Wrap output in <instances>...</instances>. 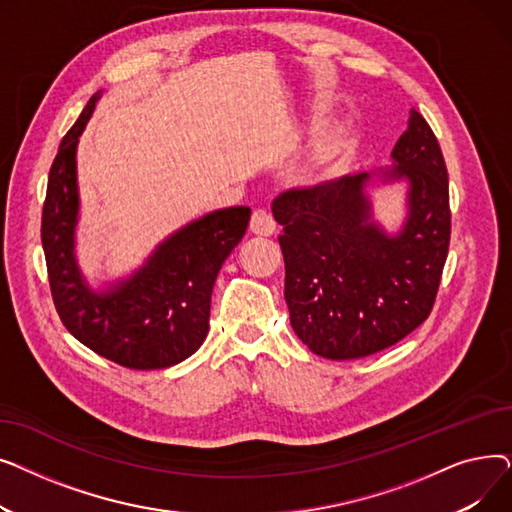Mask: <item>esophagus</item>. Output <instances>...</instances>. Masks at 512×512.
<instances>
[{"label": "esophagus", "instance_id": "esophagus-1", "mask_svg": "<svg viewBox=\"0 0 512 512\" xmlns=\"http://www.w3.org/2000/svg\"><path fill=\"white\" fill-rule=\"evenodd\" d=\"M251 232L257 236H272L276 230V222L270 213L265 209H255L251 215V224H249Z\"/></svg>", "mask_w": 512, "mask_h": 512}]
</instances>
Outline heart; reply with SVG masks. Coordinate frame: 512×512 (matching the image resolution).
I'll return each mask as SVG.
<instances>
[{
    "mask_svg": "<svg viewBox=\"0 0 512 512\" xmlns=\"http://www.w3.org/2000/svg\"><path fill=\"white\" fill-rule=\"evenodd\" d=\"M336 157H338V147H336L334 143H324V145H321V147L317 149L315 157H313V166H311L309 172L305 174L307 180L313 182V180H319V178L328 176V172H330V168H332Z\"/></svg>",
    "mask_w": 512,
    "mask_h": 512,
    "instance_id": "obj_1",
    "label": "heart"
}]
</instances>
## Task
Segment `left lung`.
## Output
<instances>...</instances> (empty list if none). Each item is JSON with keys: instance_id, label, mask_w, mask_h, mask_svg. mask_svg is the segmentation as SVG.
Instances as JSON below:
<instances>
[{"instance_id": "8db88e82", "label": "left lung", "mask_w": 512, "mask_h": 512, "mask_svg": "<svg viewBox=\"0 0 512 512\" xmlns=\"http://www.w3.org/2000/svg\"><path fill=\"white\" fill-rule=\"evenodd\" d=\"M382 182H407L398 234L373 220L371 174L342 176L274 199L282 226L284 299L303 344L332 361L396 344L432 313L450 245L448 172L436 134L415 110Z\"/></svg>"}]
</instances>
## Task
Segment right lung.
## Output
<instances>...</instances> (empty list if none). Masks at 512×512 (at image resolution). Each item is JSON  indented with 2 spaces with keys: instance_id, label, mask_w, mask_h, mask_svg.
I'll use <instances>...</instances> for the list:
<instances>
[{
  "instance_id": "add662e5",
  "label": "right lung",
  "mask_w": 512,
  "mask_h": 512,
  "mask_svg": "<svg viewBox=\"0 0 512 512\" xmlns=\"http://www.w3.org/2000/svg\"><path fill=\"white\" fill-rule=\"evenodd\" d=\"M101 91L85 105L53 159L41 242L53 305L66 330L93 353L128 369H164L197 353L209 332L211 290L245 236L251 209L226 207L159 242L132 276L93 290L74 253L78 224L76 147Z\"/></svg>"
}]
</instances>
